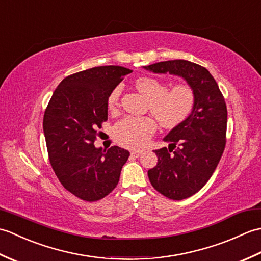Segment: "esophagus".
Instances as JSON below:
<instances>
[{
    "label": "esophagus",
    "mask_w": 261,
    "mask_h": 261,
    "mask_svg": "<svg viewBox=\"0 0 261 261\" xmlns=\"http://www.w3.org/2000/svg\"><path fill=\"white\" fill-rule=\"evenodd\" d=\"M142 152H143L142 150H132L131 154H132V156H135V157H139V156H141Z\"/></svg>",
    "instance_id": "34e87169"
}]
</instances>
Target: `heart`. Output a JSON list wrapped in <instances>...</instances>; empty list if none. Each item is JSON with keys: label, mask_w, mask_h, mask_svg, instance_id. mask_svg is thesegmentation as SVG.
<instances>
[{"label": "heart", "mask_w": 261, "mask_h": 261, "mask_svg": "<svg viewBox=\"0 0 261 261\" xmlns=\"http://www.w3.org/2000/svg\"><path fill=\"white\" fill-rule=\"evenodd\" d=\"M136 88L149 101V109L164 126L174 127L182 123L192 113L195 94L188 84H178L167 90L162 80L150 76L138 77ZM120 87H115L108 98L110 109L118 104ZM156 129L150 118H126L114 126L113 134L121 145L130 148H141Z\"/></svg>", "instance_id": "obj_1"}]
</instances>
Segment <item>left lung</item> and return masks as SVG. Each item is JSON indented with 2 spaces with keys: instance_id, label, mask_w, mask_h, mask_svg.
<instances>
[{
  "instance_id": "left-lung-1",
  "label": "left lung",
  "mask_w": 261,
  "mask_h": 261,
  "mask_svg": "<svg viewBox=\"0 0 261 261\" xmlns=\"http://www.w3.org/2000/svg\"><path fill=\"white\" fill-rule=\"evenodd\" d=\"M143 68L181 77L195 94L192 113L164 138L169 146L154 150L158 163L148 170L154 190L179 201L206 184L222 157L228 121L225 101L213 76L197 64L176 59Z\"/></svg>"
}]
</instances>
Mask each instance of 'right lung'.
Instances as JSON below:
<instances>
[{
    "instance_id": "right-lung-1",
    "label": "right lung",
    "mask_w": 261,
    "mask_h": 261,
    "mask_svg": "<svg viewBox=\"0 0 261 261\" xmlns=\"http://www.w3.org/2000/svg\"><path fill=\"white\" fill-rule=\"evenodd\" d=\"M132 70L99 66L66 77L43 115L49 160L62 185L87 202L98 201L118 185L130 152L118 146H94L97 127L108 120V98Z\"/></svg>"
}]
</instances>
